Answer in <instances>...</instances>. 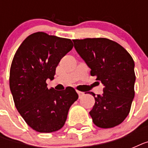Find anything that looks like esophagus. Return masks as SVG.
Wrapping results in <instances>:
<instances>
[{
    "label": "esophagus",
    "mask_w": 148,
    "mask_h": 148,
    "mask_svg": "<svg viewBox=\"0 0 148 148\" xmlns=\"http://www.w3.org/2000/svg\"><path fill=\"white\" fill-rule=\"evenodd\" d=\"M77 94H78L79 97H80V98H81V97H82L84 95V93L82 92V91H80V90H77Z\"/></svg>",
    "instance_id": "obj_1"
}]
</instances>
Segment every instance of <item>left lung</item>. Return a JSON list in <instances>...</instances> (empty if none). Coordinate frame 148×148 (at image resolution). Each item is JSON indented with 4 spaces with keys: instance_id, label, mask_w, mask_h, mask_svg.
Instances as JSON below:
<instances>
[{
    "instance_id": "obj_1",
    "label": "left lung",
    "mask_w": 148,
    "mask_h": 148,
    "mask_svg": "<svg viewBox=\"0 0 148 148\" xmlns=\"http://www.w3.org/2000/svg\"><path fill=\"white\" fill-rule=\"evenodd\" d=\"M77 52L90 68V75L101 81L103 95H95L89 114L96 126L111 128L127 117L134 97V62L131 54L108 38L73 40Z\"/></svg>"
}]
</instances>
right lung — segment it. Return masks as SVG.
Masks as SVG:
<instances>
[{"label": "right lung", "mask_w": 148, "mask_h": 148, "mask_svg": "<svg viewBox=\"0 0 148 148\" xmlns=\"http://www.w3.org/2000/svg\"><path fill=\"white\" fill-rule=\"evenodd\" d=\"M73 48L71 39L36 32L20 45L10 70V89L15 107L27 124L40 133L60 130L71 106L78 98L71 87L47 88L61 58Z\"/></svg>", "instance_id": "right-lung-1"}]
</instances>
